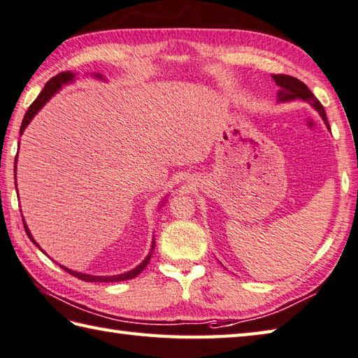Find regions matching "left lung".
Wrapping results in <instances>:
<instances>
[{"mask_svg":"<svg viewBox=\"0 0 358 358\" xmlns=\"http://www.w3.org/2000/svg\"><path fill=\"white\" fill-rule=\"evenodd\" d=\"M273 79L275 80V84L280 87L278 92L279 101H293V99L307 101V103L312 104L315 109L318 110L321 118L324 120L327 129H330L324 107H322L320 101L313 96V93L308 90V87L304 83H301L299 79H296L293 76H287V74H273Z\"/></svg>","mask_w":358,"mask_h":358,"instance_id":"8db88e82","label":"left lung"}]
</instances>
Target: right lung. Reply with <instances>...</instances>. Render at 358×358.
Returning a JSON list of instances; mask_svg holds the SVG:
<instances>
[{"mask_svg": "<svg viewBox=\"0 0 358 358\" xmlns=\"http://www.w3.org/2000/svg\"><path fill=\"white\" fill-rule=\"evenodd\" d=\"M96 76L101 78L99 74H96ZM101 79H103V78H101ZM71 80H74V73H71V71H62V73L56 74V76H52V78L48 80V83L45 84L43 90L40 92V95L37 96V99L34 101V103L29 106L28 112L24 113L22 127H20V134H23V131L26 129V126H28V124L31 123V120L34 118V115H36V113L46 104V101H48V99L54 95V93H57V92L60 90V87L65 85V84H69V83H71ZM15 168H17V157H15ZM15 187H17V182H15ZM23 224H24V231H26V234H28V237L31 238V241H32L36 246H38L37 243H36V240L32 238V235H31V232H29L28 226H26L24 220H23ZM38 248H40V246H38ZM152 251H154V241H152V246H151V252L146 255V259H145L143 262H141L137 268H134V269H131V271L123 273V274H117V275H90V274L71 271V269L65 268V266H62V265H60V268H64L66 273H70L71 275H74V278H78V279H80V280H85V282H121V280H127V279L137 278V275L146 268L148 263H150Z\"/></svg>", "mask_w": 358, "mask_h": 358, "instance_id": "1", "label": "right lung"}]
</instances>
